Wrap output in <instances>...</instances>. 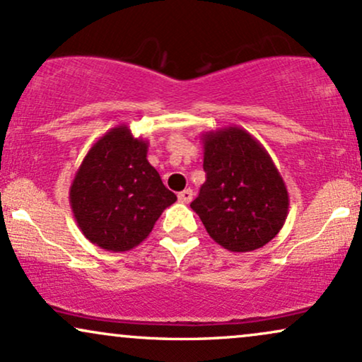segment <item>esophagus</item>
Wrapping results in <instances>:
<instances>
[{"instance_id":"obj_1","label":"esophagus","mask_w":362,"mask_h":362,"mask_svg":"<svg viewBox=\"0 0 362 362\" xmlns=\"http://www.w3.org/2000/svg\"><path fill=\"white\" fill-rule=\"evenodd\" d=\"M192 197H194L192 189H185L182 190V192H178V201L184 202V204H189V202L192 201Z\"/></svg>"}]
</instances>
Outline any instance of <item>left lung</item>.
Wrapping results in <instances>:
<instances>
[{
    "instance_id": "1",
    "label": "left lung",
    "mask_w": 362,
    "mask_h": 362,
    "mask_svg": "<svg viewBox=\"0 0 362 362\" xmlns=\"http://www.w3.org/2000/svg\"><path fill=\"white\" fill-rule=\"evenodd\" d=\"M206 182L190 207L216 243L252 252L279 233L289 195L271 155L250 132L224 127L202 134Z\"/></svg>"
}]
</instances>
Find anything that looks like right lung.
<instances>
[{"label":"right lung","mask_w":362,"mask_h":362,"mask_svg":"<svg viewBox=\"0 0 362 362\" xmlns=\"http://www.w3.org/2000/svg\"><path fill=\"white\" fill-rule=\"evenodd\" d=\"M148 141L126 124L110 129L73 178L69 204L81 233L109 252H127L148 238L161 213L177 201L148 161Z\"/></svg>","instance_id":"add662e5"}]
</instances>
